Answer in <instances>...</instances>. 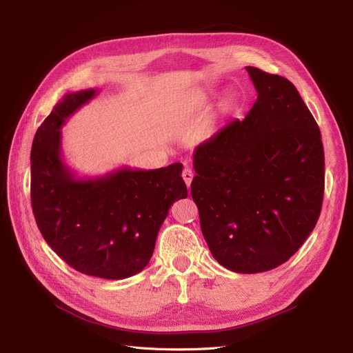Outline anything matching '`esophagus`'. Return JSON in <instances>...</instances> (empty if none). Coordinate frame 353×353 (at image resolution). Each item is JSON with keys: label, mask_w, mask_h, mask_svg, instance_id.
Segmentation results:
<instances>
[{"label": "esophagus", "mask_w": 353, "mask_h": 353, "mask_svg": "<svg viewBox=\"0 0 353 353\" xmlns=\"http://www.w3.org/2000/svg\"><path fill=\"white\" fill-rule=\"evenodd\" d=\"M193 176H194L193 170H191L190 168H184V170H183V178H184V181H185V184H187L188 188H190V185H191V181H193Z\"/></svg>", "instance_id": "1"}]
</instances>
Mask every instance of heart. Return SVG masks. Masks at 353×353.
Listing matches in <instances>:
<instances>
[{
  "label": "heart",
  "instance_id": "heart-1",
  "mask_svg": "<svg viewBox=\"0 0 353 353\" xmlns=\"http://www.w3.org/2000/svg\"><path fill=\"white\" fill-rule=\"evenodd\" d=\"M236 97H234V95H227V97L225 99H223L222 100V109L223 110H231L232 108H234V105H236Z\"/></svg>",
  "mask_w": 353,
  "mask_h": 353
}]
</instances>
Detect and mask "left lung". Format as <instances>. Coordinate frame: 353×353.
Listing matches in <instances>:
<instances>
[{"label":"left lung","mask_w":353,"mask_h":353,"mask_svg":"<svg viewBox=\"0 0 353 353\" xmlns=\"http://www.w3.org/2000/svg\"><path fill=\"white\" fill-rule=\"evenodd\" d=\"M245 70L258 99L243 121L196 148L191 196L213 258L230 271L256 274L290 259L315 228L324 147L290 81Z\"/></svg>","instance_id":"obj_1"}]
</instances>
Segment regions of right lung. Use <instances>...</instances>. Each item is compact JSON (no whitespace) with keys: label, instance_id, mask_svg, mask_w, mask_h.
<instances>
[{"label":"right lung","instance_id":"add662e5","mask_svg":"<svg viewBox=\"0 0 353 353\" xmlns=\"http://www.w3.org/2000/svg\"><path fill=\"white\" fill-rule=\"evenodd\" d=\"M95 94H66L38 128L30 152V201L42 237L73 270L123 280L145 268L169 208L188 193L181 163L74 176L61 159L60 128Z\"/></svg>","mask_w":353,"mask_h":353}]
</instances>
